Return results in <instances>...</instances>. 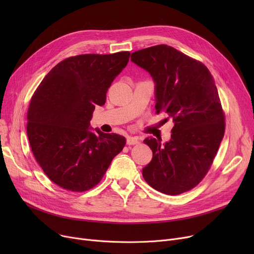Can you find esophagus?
I'll return each mask as SVG.
<instances>
[{"label": "esophagus", "mask_w": 254, "mask_h": 254, "mask_svg": "<svg viewBox=\"0 0 254 254\" xmlns=\"http://www.w3.org/2000/svg\"><path fill=\"white\" fill-rule=\"evenodd\" d=\"M140 142V138L139 137H131V136H128L127 138V145H135V144H139Z\"/></svg>", "instance_id": "1"}]
</instances>
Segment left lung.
Here are the masks:
<instances>
[{"instance_id": "8db88e82", "label": "left lung", "mask_w": 254, "mask_h": 254, "mask_svg": "<svg viewBox=\"0 0 254 254\" xmlns=\"http://www.w3.org/2000/svg\"><path fill=\"white\" fill-rule=\"evenodd\" d=\"M130 61L152 77L156 112L165 111L174 123L168 142L144 140L153 156L142 175L163 193L188 191L207 174L224 135L214 79L205 64L168 45L135 51Z\"/></svg>"}]
</instances>
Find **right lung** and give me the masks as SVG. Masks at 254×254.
<instances>
[{"instance_id": "1", "label": "right lung", "mask_w": 254, "mask_h": 254, "mask_svg": "<svg viewBox=\"0 0 254 254\" xmlns=\"http://www.w3.org/2000/svg\"><path fill=\"white\" fill-rule=\"evenodd\" d=\"M130 53L81 55L66 59L45 76L32 97L28 137L36 161L64 190L85 191L103 178L126 138L90 127L113 80Z\"/></svg>"}]
</instances>
